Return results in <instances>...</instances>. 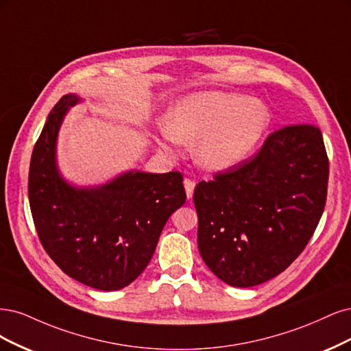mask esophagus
<instances>
[{"label":"esophagus","instance_id":"34e87169","mask_svg":"<svg viewBox=\"0 0 351 351\" xmlns=\"http://www.w3.org/2000/svg\"><path fill=\"white\" fill-rule=\"evenodd\" d=\"M184 186H185V192H186V198L191 199L192 195H194V189H195V182L191 179H185L184 180Z\"/></svg>","mask_w":351,"mask_h":351}]
</instances>
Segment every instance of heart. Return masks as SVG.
<instances>
[{
	"instance_id": "obj_1",
	"label": "heart",
	"mask_w": 351,
	"mask_h": 351,
	"mask_svg": "<svg viewBox=\"0 0 351 351\" xmlns=\"http://www.w3.org/2000/svg\"><path fill=\"white\" fill-rule=\"evenodd\" d=\"M269 123L261 101L241 93L201 92L176 101L157 144L166 153H175L179 143L197 144L195 162L208 172H223L254 152Z\"/></svg>"
}]
</instances>
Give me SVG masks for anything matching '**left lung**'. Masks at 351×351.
Segmentation results:
<instances>
[{"label":"left lung","mask_w":351,"mask_h":351,"mask_svg":"<svg viewBox=\"0 0 351 351\" xmlns=\"http://www.w3.org/2000/svg\"><path fill=\"white\" fill-rule=\"evenodd\" d=\"M328 157L319 128L273 132L251 160L194 191L198 250L226 285L252 287L300 255L324 213Z\"/></svg>","instance_id":"1"}]
</instances>
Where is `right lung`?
Instances as JSON below:
<instances>
[{"label":"right lung","mask_w":351,"mask_h":351,"mask_svg":"<svg viewBox=\"0 0 351 351\" xmlns=\"http://www.w3.org/2000/svg\"><path fill=\"white\" fill-rule=\"evenodd\" d=\"M82 97L65 95L32 153L29 201L45 251L66 276L104 291L127 287L149 265L167 219L185 204L182 175L127 171L95 186L61 175L56 144Z\"/></svg>","instance_id":"add662e5"}]
</instances>
